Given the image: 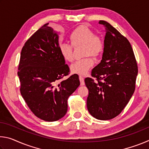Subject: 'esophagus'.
I'll use <instances>...</instances> for the list:
<instances>
[{
  "instance_id": "34e87169",
  "label": "esophagus",
  "mask_w": 149,
  "mask_h": 149,
  "mask_svg": "<svg viewBox=\"0 0 149 149\" xmlns=\"http://www.w3.org/2000/svg\"><path fill=\"white\" fill-rule=\"evenodd\" d=\"M79 80L81 83V85H85V81H84V78L81 75H79Z\"/></svg>"
}]
</instances>
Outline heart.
<instances>
[{
  "instance_id": "b5f03b06",
  "label": "heart",
  "mask_w": 149,
  "mask_h": 149,
  "mask_svg": "<svg viewBox=\"0 0 149 149\" xmlns=\"http://www.w3.org/2000/svg\"><path fill=\"white\" fill-rule=\"evenodd\" d=\"M69 40L74 47L82 45V55L97 57L103 50V41L97 35H95L91 29L81 26L77 27L70 35ZM60 53L65 61L72 62L74 59L73 49L71 45L62 43L59 47ZM94 65V61L89 56L75 61L71 65V71L74 74L85 75Z\"/></svg>"
}]
</instances>
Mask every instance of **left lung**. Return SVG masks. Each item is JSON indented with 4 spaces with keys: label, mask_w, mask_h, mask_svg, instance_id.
<instances>
[{
    "label": "left lung",
    "mask_w": 149,
    "mask_h": 149,
    "mask_svg": "<svg viewBox=\"0 0 149 149\" xmlns=\"http://www.w3.org/2000/svg\"><path fill=\"white\" fill-rule=\"evenodd\" d=\"M99 24L105 27L104 50L101 61L91 72L97 81L85 79L89 89L87 107L92 116L108 120L120 114L129 102L138 68L129 41L108 22L100 20Z\"/></svg>",
    "instance_id": "left-lung-1"
}]
</instances>
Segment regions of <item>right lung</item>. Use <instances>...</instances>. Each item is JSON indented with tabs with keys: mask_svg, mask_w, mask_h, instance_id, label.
Here are the masks:
<instances>
[{
	"mask_svg": "<svg viewBox=\"0 0 149 149\" xmlns=\"http://www.w3.org/2000/svg\"><path fill=\"white\" fill-rule=\"evenodd\" d=\"M45 24L22 48L18 66L20 92L32 112L47 122L64 117L68 99L79 86L77 74L58 84L69 67L59 50V33Z\"/></svg>",
	"mask_w": 149,
	"mask_h": 149,
	"instance_id": "obj_1",
	"label": "right lung"
}]
</instances>
